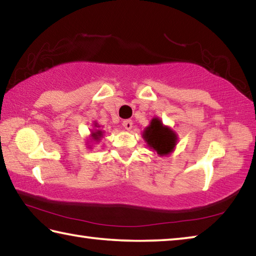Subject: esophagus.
Returning a JSON list of instances; mask_svg holds the SVG:
<instances>
[{
  "mask_svg": "<svg viewBox=\"0 0 256 256\" xmlns=\"http://www.w3.org/2000/svg\"><path fill=\"white\" fill-rule=\"evenodd\" d=\"M133 126V122L131 120H123V128L125 130H131Z\"/></svg>",
  "mask_w": 256,
  "mask_h": 256,
  "instance_id": "1",
  "label": "esophagus"
}]
</instances>
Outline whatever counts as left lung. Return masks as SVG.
Listing matches in <instances>:
<instances>
[{
    "instance_id": "1",
    "label": "left lung",
    "mask_w": 256,
    "mask_h": 256,
    "mask_svg": "<svg viewBox=\"0 0 256 256\" xmlns=\"http://www.w3.org/2000/svg\"><path fill=\"white\" fill-rule=\"evenodd\" d=\"M144 138L149 146L160 156L170 154L174 150L177 136L168 126H164L158 118H152L148 128L144 131Z\"/></svg>"
}]
</instances>
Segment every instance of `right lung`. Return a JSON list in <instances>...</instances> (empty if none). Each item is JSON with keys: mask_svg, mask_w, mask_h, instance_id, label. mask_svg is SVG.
Wrapping results in <instances>:
<instances>
[{"mask_svg": "<svg viewBox=\"0 0 256 256\" xmlns=\"http://www.w3.org/2000/svg\"><path fill=\"white\" fill-rule=\"evenodd\" d=\"M94 128H99L97 126V124L94 125ZM92 136L94 141H99L100 140V138L102 136V131H100V130H94V132L92 133Z\"/></svg>", "mask_w": 256, "mask_h": 256, "instance_id": "right-lung-1", "label": "right lung"}]
</instances>
